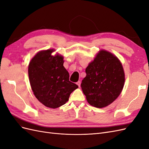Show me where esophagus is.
<instances>
[{"label":"esophagus","instance_id":"esophagus-1","mask_svg":"<svg viewBox=\"0 0 149 149\" xmlns=\"http://www.w3.org/2000/svg\"><path fill=\"white\" fill-rule=\"evenodd\" d=\"M76 84H77L79 87H80V84H81V81H78L76 83Z\"/></svg>","mask_w":149,"mask_h":149}]
</instances>
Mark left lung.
Listing matches in <instances>:
<instances>
[{
  "mask_svg": "<svg viewBox=\"0 0 149 149\" xmlns=\"http://www.w3.org/2000/svg\"><path fill=\"white\" fill-rule=\"evenodd\" d=\"M86 73L81 87L89 104L102 108L119 96L125 75L121 63L112 53L100 51L86 68Z\"/></svg>",
  "mask_w": 149,
  "mask_h": 149,
  "instance_id": "8db88e82",
  "label": "left lung"
}]
</instances>
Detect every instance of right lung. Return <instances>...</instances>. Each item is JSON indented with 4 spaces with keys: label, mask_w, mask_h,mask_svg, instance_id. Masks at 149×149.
<instances>
[{
    "label": "right lung",
    "mask_w": 149,
    "mask_h": 149,
    "mask_svg": "<svg viewBox=\"0 0 149 149\" xmlns=\"http://www.w3.org/2000/svg\"><path fill=\"white\" fill-rule=\"evenodd\" d=\"M53 49L38 52L29 66V76L34 95L43 105L57 108L68 101L78 85L69 80L63 57L52 55Z\"/></svg>",
    "instance_id": "1"
}]
</instances>
